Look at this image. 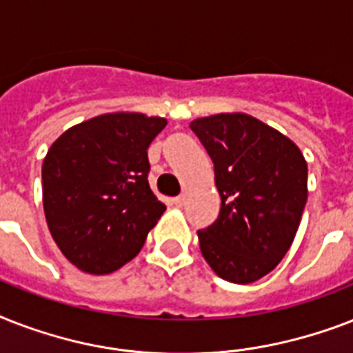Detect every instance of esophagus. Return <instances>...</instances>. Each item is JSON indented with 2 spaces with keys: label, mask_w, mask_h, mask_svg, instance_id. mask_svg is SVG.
<instances>
[{
  "label": "esophagus",
  "mask_w": 353,
  "mask_h": 353,
  "mask_svg": "<svg viewBox=\"0 0 353 353\" xmlns=\"http://www.w3.org/2000/svg\"><path fill=\"white\" fill-rule=\"evenodd\" d=\"M172 203L176 205V207H183L185 205V196H176V198L172 199Z\"/></svg>",
  "instance_id": "1"
}]
</instances>
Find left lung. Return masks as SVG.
<instances>
[{
    "label": "left lung",
    "instance_id": "obj_1",
    "mask_svg": "<svg viewBox=\"0 0 353 353\" xmlns=\"http://www.w3.org/2000/svg\"><path fill=\"white\" fill-rule=\"evenodd\" d=\"M214 163L218 220L198 231L212 271L232 284L271 273L293 243L307 199V165L291 139L247 113L190 122Z\"/></svg>",
    "mask_w": 353,
    "mask_h": 353
}]
</instances>
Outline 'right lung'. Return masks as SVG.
Segmentation results:
<instances>
[{
	"label": "right lung",
	"mask_w": 353,
	"mask_h": 353,
	"mask_svg": "<svg viewBox=\"0 0 353 353\" xmlns=\"http://www.w3.org/2000/svg\"><path fill=\"white\" fill-rule=\"evenodd\" d=\"M166 119L104 113L69 128L41 165L43 212L63 256L108 274L143 249L165 203L148 185V146Z\"/></svg>",
	"instance_id": "1"
}]
</instances>
